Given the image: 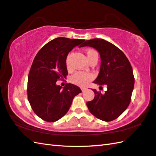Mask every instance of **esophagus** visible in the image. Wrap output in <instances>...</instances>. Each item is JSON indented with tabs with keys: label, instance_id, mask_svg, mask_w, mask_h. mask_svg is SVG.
Masks as SVG:
<instances>
[{
	"label": "esophagus",
	"instance_id": "obj_1",
	"mask_svg": "<svg viewBox=\"0 0 156 156\" xmlns=\"http://www.w3.org/2000/svg\"><path fill=\"white\" fill-rule=\"evenodd\" d=\"M81 90L82 91H85V90H87V88H85V87H81Z\"/></svg>",
	"mask_w": 156,
	"mask_h": 156
}]
</instances>
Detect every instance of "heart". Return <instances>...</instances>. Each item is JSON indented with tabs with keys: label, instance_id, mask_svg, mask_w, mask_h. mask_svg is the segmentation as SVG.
<instances>
[{
	"label": "heart",
	"instance_id": "obj_1",
	"mask_svg": "<svg viewBox=\"0 0 156 156\" xmlns=\"http://www.w3.org/2000/svg\"><path fill=\"white\" fill-rule=\"evenodd\" d=\"M97 52L94 50L88 49L86 50V55L87 60L91 59L95 55H97ZM66 66L69 71L72 69V66L70 62V56L69 55L66 59ZM94 78V75L90 73L84 72H77L73 75L71 76V81L73 83L80 85V86H84L87 85L89 82L91 81Z\"/></svg>",
	"mask_w": 156,
	"mask_h": 156
}]
</instances>
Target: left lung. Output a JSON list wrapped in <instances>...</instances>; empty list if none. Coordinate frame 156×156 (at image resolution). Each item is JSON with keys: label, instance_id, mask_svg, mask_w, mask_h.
I'll list each match as a JSON object with an SVG mask.
<instances>
[{"label": "left lung", "instance_id": "8db88e82", "mask_svg": "<svg viewBox=\"0 0 156 156\" xmlns=\"http://www.w3.org/2000/svg\"><path fill=\"white\" fill-rule=\"evenodd\" d=\"M83 46L94 48L100 53V70L94 83L107 85L104 94L92 90L95 97L87 102L88 109L100 120L112 121L121 115L131 102L135 83L131 63L122 50L103 39L86 40L79 47Z\"/></svg>", "mask_w": 156, "mask_h": 156}]
</instances>
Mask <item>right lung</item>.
Returning <instances> with one entry per match:
<instances>
[{
  "label": "right lung",
  "instance_id": "obj_1",
  "mask_svg": "<svg viewBox=\"0 0 156 156\" xmlns=\"http://www.w3.org/2000/svg\"><path fill=\"white\" fill-rule=\"evenodd\" d=\"M85 40L56 37L44 45L34 58L28 75L27 98L35 114L46 122H53L68 112L73 100L81 93L78 86L56 85L68 75L66 59L74 47Z\"/></svg>",
  "mask_w": 156,
  "mask_h": 156
}]
</instances>
